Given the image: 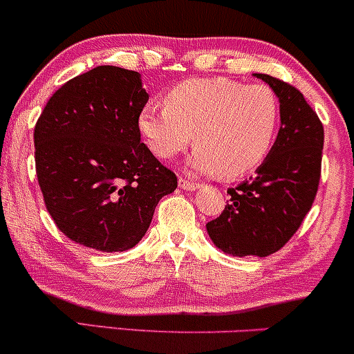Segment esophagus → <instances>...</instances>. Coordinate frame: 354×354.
Returning a JSON list of instances; mask_svg holds the SVG:
<instances>
[{"mask_svg":"<svg viewBox=\"0 0 354 354\" xmlns=\"http://www.w3.org/2000/svg\"><path fill=\"white\" fill-rule=\"evenodd\" d=\"M178 185H180L181 189H186V191H194L200 188V185H198L196 181H189L186 180V178H180V180H178Z\"/></svg>","mask_w":354,"mask_h":354,"instance_id":"esophagus-1","label":"esophagus"}]
</instances>
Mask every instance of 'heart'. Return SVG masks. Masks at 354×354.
Instances as JSON below:
<instances>
[{"mask_svg":"<svg viewBox=\"0 0 354 354\" xmlns=\"http://www.w3.org/2000/svg\"><path fill=\"white\" fill-rule=\"evenodd\" d=\"M279 128V103L266 84L228 78L188 80L146 104L138 129L154 156L169 160L193 138L189 166L200 174L246 176L265 163Z\"/></svg>","mask_w":354,"mask_h":354,"instance_id":"heart-1","label":"heart"}]
</instances>
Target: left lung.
I'll return each mask as SVG.
<instances>
[{
    "label": "left lung",
    "instance_id": "left-lung-1",
    "mask_svg": "<svg viewBox=\"0 0 354 354\" xmlns=\"http://www.w3.org/2000/svg\"><path fill=\"white\" fill-rule=\"evenodd\" d=\"M279 100L273 149L256 176L230 188V205L206 225L211 241L231 256L273 254L290 241L311 209L321 176L324 129L301 91L254 73Z\"/></svg>",
    "mask_w": 354,
    "mask_h": 354
}]
</instances>
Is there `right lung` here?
Here are the masks:
<instances>
[{"label": "right lung", "instance_id": "add662e5", "mask_svg": "<svg viewBox=\"0 0 354 354\" xmlns=\"http://www.w3.org/2000/svg\"><path fill=\"white\" fill-rule=\"evenodd\" d=\"M141 75L98 66L64 83L35 126L36 176L61 233L113 253L138 245L176 174L141 143Z\"/></svg>", "mask_w": 354, "mask_h": 354}]
</instances>
